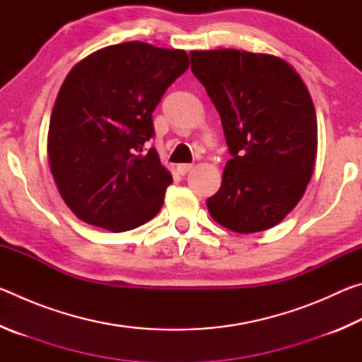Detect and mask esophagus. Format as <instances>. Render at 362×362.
Instances as JSON below:
<instances>
[{"mask_svg": "<svg viewBox=\"0 0 362 362\" xmlns=\"http://www.w3.org/2000/svg\"><path fill=\"white\" fill-rule=\"evenodd\" d=\"M192 169H193V164H179V166H177V173H179L180 175H185Z\"/></svg>", "mask_w": 362, "mask_h": 362, "instance_id": "1", "label": "esophagus"}]
</instances>
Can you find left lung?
<instances>
[{
	"label": "left lung",
	"mask_w": 362,
	"mask_h": 362,
	"mask_svg": "<svg viewBox=\"0 0 362 362\" xmlns=\"http://www.w3.org/2000/svg\"><path fill=\"white\" fill-rule=\"evenodd\" d=\"M189 57L231 155L207 209L231 231L272 228L302 199L315 169L317 122L308 89L286 60L269 54L217 49Z\"/></svg>",
	"instance_id": "obj_1"
}]
</instances>
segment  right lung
Here are the masks:
<instances>
[{
    "mask_svg": "<svg viewBox=\"0 0 362 362\" xmlns=\"http://www.w3.org/2000/svg\"><path fill=\"white\" fill-rule=\"evenodd\" d=\"M189 59L180 49L129 41L99 49L66 75L47 136L49 166L83 222L119 233L159 212L173 175L145 142L153 110Z\"/></svg>",
    "mask_w": 362,
    "mask_h": 362,
    "instance_id": "1",
    "label": "right lung"
}]
</instances>
